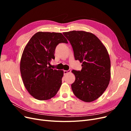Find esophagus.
Here are the masks:
<instances>
[{
    "instance_id": "esophagus-1",
    "label": "esophagus",
    "mask_w": 131,
    "mask_h": 131,
    "mask_svg": "<svg viewBox=\"0 0 131 131\" xmlns=\"http://www.w3.org/2000/svg\"><path fill=\"white\" fill-rule=\"evenodd\" d=\"M70 70H64V75H66L67 74H68L69 73H70Z\"/></svg>"
}]
</instances>
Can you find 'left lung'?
<instances>
[{"label":"left lung","mask_w":131,"mask_h":131,"mask_svg":"<svg viewBox=\"0 0 131 131\" xmlns=\"http://www.w3.org/2000/svg\"><path fill=\"white\" fill-rule=\"evenodd\" d=\"M72 46L75 60L82 63L80 71L72 70L75 80L71 85L74 95L85 102L96 100L110 80V59L105 46L94 34L85 31L63 33Z\"/></svg>","instance_id":"8db88e82"}]
</instances>
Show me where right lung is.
<instances>
[{
    "label": "right lung",
    "mask_w": 131,
    "mask_h": 131,
    "mask_svg": "<svg viewBox=\"0 0 131 131\" xmlns=\"http://www.w3.org/2000/svg\"><path fill=\"white\" fill-rule=\"evenodd\" d=\"M68 43L61 33L39 31L30 38L23 51L20 62L22 80L29 93L37 100L53 97L62 85L63 71L49 66L54 59L59 43Z\"/></svg>",
    "instance_id": "1"
}]
</instances>
